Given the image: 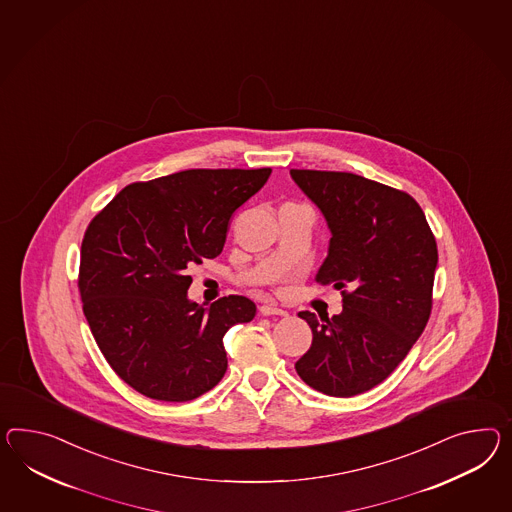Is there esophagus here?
Masks as SVG:
<instances>
[{
	"label": "esophagus",
	"mask_w": 512,
	"mask_h": 512,
	"mask_svg": "<svg viewBox=\"0 0 512 512\" xmlns=\"http://www.w3.org/2000/svg\"><path fill=\"white\" fill-rule=\"evenodd\" d=\"M260 314L262 315H288L286 310H282V308H278L276 304H262L260 306Z\"/></svg>",
	"instance_id": "1"
}]
</instances>
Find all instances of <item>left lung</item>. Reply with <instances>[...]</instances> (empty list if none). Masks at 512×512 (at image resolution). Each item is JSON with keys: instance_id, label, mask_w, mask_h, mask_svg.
<instances>
[{"instance_id": "left-lung-1", "label": "left lung", "mask_w": 512, "mask_h": 512, "mask_svg": "<svg viewBox=\"0 0 512 512\" xmlns=\"http://www.w3.org/2000/svg\"><path fill=\"white\" fill-rule=\"evenodd\" d=\"M289 174L332 236L315 280L349 288L341 314H299L314 340L295 369L317 392L353 397L386 379L427 325L436 241L420 204L403 191L351 172Z\"/></svg>"}]
</instances>
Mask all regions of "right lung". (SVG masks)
<instances>
[{
	"mask_svg": "<svg viewBox=\"0 0 512 512\" xmlns=\"http://www.w3.org/2000/svg\"><path fill=\"white\" fill-rule=\"evenodd\" d=\"M271 169H191L124 187L92 219L79 263L83 314L120 379L158 401L210 392L228 367L223 338L256 304L189 301L187 267L221 254L234 211Z\"/></svg>",
	"mask_w": 512,
	"mask_h": 512,
	"instance_id": "obj_1",
	"label": "right lung"
}]
</instances>
